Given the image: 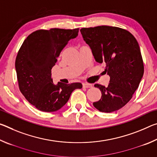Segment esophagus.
<instances>
[{"label":"esophagus","instance_id":"esophagus-1","mask_svg":"<svg viewBox=\"0 0 157 157\" xmlns=\"http://www.w3.org/2000/svg\"><path fill=\"white\" fill-rule=\"evenodd\" d=\"M83 86L84 88H91L93 86V85L91 84H89V83H87V82H85V83L83 84Z\"/></svg>","mask_w":157,"mask_h":157}]
</instances>
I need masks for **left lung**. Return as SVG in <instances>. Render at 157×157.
<instances>
[{"instance_id":"8db88e82","label":"left lung","mask_w":157,"mask_h":157,"mask_svg":"<svg viewBox=\"0 0 157 157\" xmlns=\"http://www.w3.org/2000/svg\"><path fill=\"white\" fill-rule=\"evenodd\" d=\"M80 31L95 61L105 65L104 72L110 76L108 86L94 85L102 97L93 105L104 113L119 110L132 99L144 73L139 44L129 31L118 27L101 25Z\"/></svg>"}]
</instances>
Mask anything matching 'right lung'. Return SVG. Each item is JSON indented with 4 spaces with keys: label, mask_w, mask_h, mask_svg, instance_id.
Listing matches in <instances>:
<instances>
[{
    "label": "right lung",
    "mask_w": 157,
    "mask_h": 157,
    "mask_svg": "<svg viewBox=\"0 0 157 157\" xmlns=\"http://www.w3.org/2000/svg\"><path fill=\"white\" fill-rule=\"evenodd\" d=\"M79 28H51L31 33L23 41L15 61L19 89L37 109L53 112L68 102L71 93L82 89L79 82L53 84L51 69L68 41L78 36Z\"/></svg>",
    "instance_id": "add662e5"
}]
</instances>
